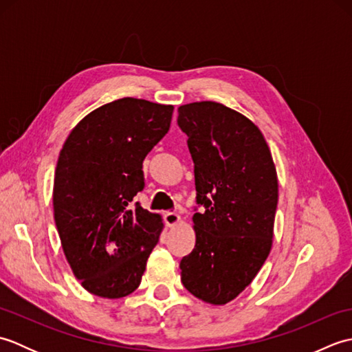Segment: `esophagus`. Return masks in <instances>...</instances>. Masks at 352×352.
Segmentation results:
<instances>
[{"label": "esophagus", "mask_w": 352, "mask_h": 352, "mask_svg": "<svg viewBox=\"0 0 352 352\" xmlns=\"http://www.w3.org/2000/svg\"><path fill=\"white\" fill-rule=\"evenodd\" d=\"M163 219L168 227H174L175 223H178V221H180V216H178L175 212H166L163 214Z\"/></svg>", "instance_id": "1"}]
</instances>
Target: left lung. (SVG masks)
<instances>
[{"instance_id":"8db88e82","label":"left lung","mask_w":352,"mask_h":352,"mask_svg":"<svg viewBox=\"0 0 352 352\" xmlns=\"http://www.w3.org/2000/svg\"><path fill=\"white\" fill-rule=\"evenodd\" d=\"M195 164V248L180 261L182 283L208 304H227L250 286L269 256L278 182L263 134L219 102L178 109ZM201 212H197V207Z\"/></svg>"}]
</instances>
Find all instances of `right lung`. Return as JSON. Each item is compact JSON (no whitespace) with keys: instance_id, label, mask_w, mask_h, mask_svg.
<instances>
[{"instance_id":"right-lung-1","label":"right lung","mask_w":352,"mask_h":352,"mask_svg":"<svg viewBox=\"0 0 352 352\" xmlns=\"http://www.w3.org/2000/svg\"><path fill=\"white\" fill-rule=\"evenodd\" d=\"M172 106L122 98L76 125L58 155L54 221L66 260L87 292L130 295L159 242V214L133 203L144 190L146 154L168 133Z\"/></svg>"}]
</instances>
